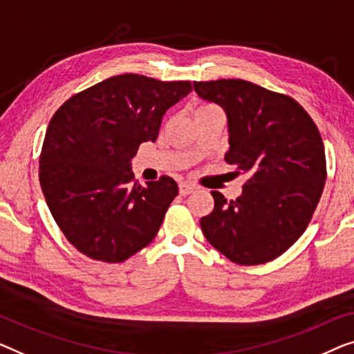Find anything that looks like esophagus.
I'll list each match as a JSON object with an SVG mask.
<instances>
[{"instance_id": "1", "label": "esophagus", "mask_w": 354, "mask_h": 354, "mask_svg": "<svg viewBox=\"0 0 354 354\" xmlns=\"http://www.w3.org/2000/svg\"><path fill=\"white\" fill-rule=\"evenodd\" d=\"M194 189H196V186H194V184H191V183H181V184H179V194H181V196H189V194L194 192Z\"/></svg>"}]
</instances>
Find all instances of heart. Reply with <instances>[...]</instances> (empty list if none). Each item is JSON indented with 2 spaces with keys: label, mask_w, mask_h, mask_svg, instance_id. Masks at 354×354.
<instances>
[{
  "label": "heart",
  "mask_w": 354,
  "mask_h": 354,
  "mask_svg": "<svg viewBox=\"0 0 354 354\" xmlns=\"http://www.w3.org/2000/svg\"><path fill=\"white\" fill-rule=\"evenodd\" d=\"M207 109H215V106H212V104H203V106L197 107V111H207ZM196 111V112H197Z\"/></svg>",
  "instance_id": "1"
}]
</instances>
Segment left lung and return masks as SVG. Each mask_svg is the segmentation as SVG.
<instances>
[{
	"instance_id": "8db88e82",
	"label": "left lung",
	"mask_w": 354,
	"mask_h": 354,
	"mask_svg": "<svg viewBox=\"0 0 354 354\" xmlns=\"http://www.w3.org/2000/svg\"><path fill=\"white\" fill-rule=\"evenodd\" d=\"M194 89L225 109V158L237 175H248L236 201L212 191L215 207L201 220L203 236L237 265L272 261L305 232L324 191L319 129L295 99L245 80L194 82Z\"/></svg>"
}]
</instances>
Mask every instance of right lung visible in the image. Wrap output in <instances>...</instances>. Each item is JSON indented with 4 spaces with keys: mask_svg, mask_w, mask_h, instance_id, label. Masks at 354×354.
<instances>
[{
    "mask_svg": "<svg viewBox=\"0 0 354 354\" xmlns=\"http://www.w3.org/2000/svg\"><path fill=\"white\" fill-rule=\"evenodd\" d=\"M191 89V82L125 73L73 94L53 115L39 184L54 221L83 255L122 263L157 236L178 184L163 175L141 186L131 158Z\"/></svg>",
    "mask_w": 354,
    "mask_h": 354,
    "instance_id": "1",
    "label": "right lung"
}]
</instances>
